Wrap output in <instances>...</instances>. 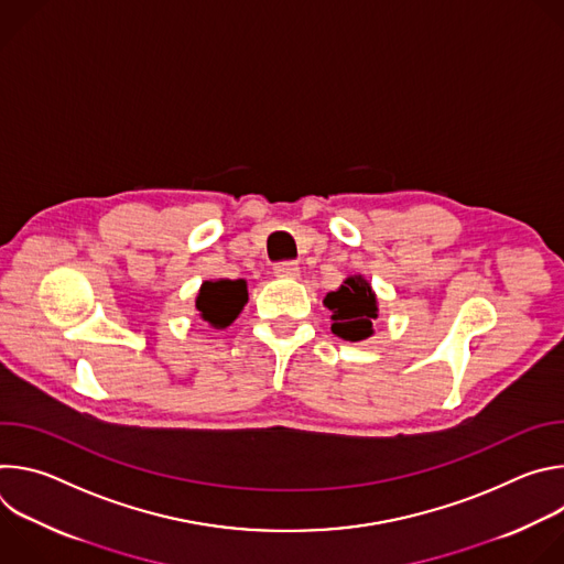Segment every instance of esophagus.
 I'll list each match as a JSON object with an SVG mask.
<instances>
[{
    "label": "esophagus",
    "mask_w": 564,
    "mask_h": 564,
    "mask_svg": "<svg viewBox=\"0 0 564 564\" xmlns=\"http://www.w3.org/2000/svg\"><path fill=\"white\" fill-rule=\"evenodd\" d=\"M299 272H301V268L296 261H281L274 265V274L283 276V279H296Z\"/></svg>",
    "instance_id": "1"
}]
</instances>
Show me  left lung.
Wrapping results in <instances>:
<instances>
[{
    "label": "left lung",
    "instance_id": "left-lung-1",
    "mask_svg": "<svg viewBox=\"0 0 564 564\" xmlns=\"http://www.w3.org/2000/svg\"><path fill=\"white\" fill-rule=\"evenodd\" d=\"M333 312V333L346 341H364L372 335V318H377V301L370 283L361 276H350L337 292L324 299Z\"/></svg>",
    "mask_w": 564,
    "mask_h": 564
}]
</instances>
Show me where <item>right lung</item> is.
Returning a JSON list of instances; mask_svg holds the SVG:
<instances>
[{
	"label": "right lung",
	"mask_w": 564,
	"mask_h": 564,
	"mask_svg": "<svg viewBox=\"0 0 564 564\" xmlns=\"http://www.w3.org/2000/svg\"><path fill=\"white\" fill-rule=\"evenodd\" d=\"M248 303V285L246 281H205L200 294L196 299V307L200 316L214 328H227Z\"/></svg>",
	"instance_id": "add662e5"
}]
</instances>
